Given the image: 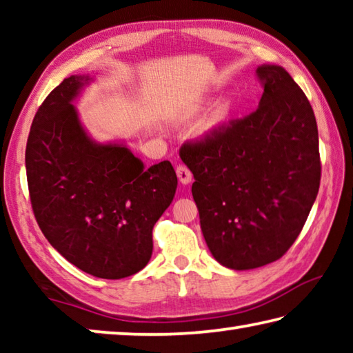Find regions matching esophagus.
Masks as SVG:
<instances>
[{"label": "esophagus", "instance_id": "1", "mask_svg": "<svg viewBox=\"0 0 353 353\" xmlns=\"http://www.w3.org/2000/svg\"><path fill=\"white\" fill-rule=\"evenodd\" d=\"M176 172L182 185H188L191 181H193V174H191V171L185 165H179L176 168Z\"/></svg>", "mask_w": 353, "mask_h": 353}]
</instances>
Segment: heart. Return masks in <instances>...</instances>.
Listing matches in <instances>:
<instances>
[{
	"label": "heart",
	"mask_w": 353,
	"mask_h": 353,
	"mask_svg": "<svg viewBox=\"0 0 353 353\" xmlns=\"http://www.w3.org/2000/svg\"><path fill=\"white\" fill-rule=\"evenodd\" d=\"M230 110V104L227 103V101H223V103H219L216 107V112H214V121H221V119H224L227 117V113Z\"/></svg>",
	"instance_id": "1"
}]
</instances>
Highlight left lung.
Segmentation results:
<instances>
[{
	"instance_id": "8db88e82",
	"label": "left lung",
	"mask_w": 353,
	"mask_h": 353,
	"mask_svg": "<svg viewBox=\"0 0 353 353\" xmlns=\"http://www.w3.org/2000/svg\"><path fill=\"white\" fill-rule=\"evenodd\" d=\"M259 109L185 145L182 162L214 260L248 271L279 260L301 234L321 182L312 105L280 65L256 68Z\"/></svg>"
}]
</instances>
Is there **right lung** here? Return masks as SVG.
Returning a JSON list of instances; mask_svg holds the SVG:
<instances>
[{
    "label": "right lung",
    "instance_id": "right-lung-1",
    "mask_svg": "<svg viewBox=\"0 0 353 353\" xmlns=\"http://www.w3.org/2000/svg\"><path fill=\"white\" fill-rule=\"evenodd\" d=\"M94 77H65L34 117L26 176L35 219L71 265L99 279L134 276L152 255V227L174 199L168 160L145 168L126 141L94 140L74 107Z\"/></svg>",
    "mask_w": 353,
    "mask_h": 353
}]
</instances>
